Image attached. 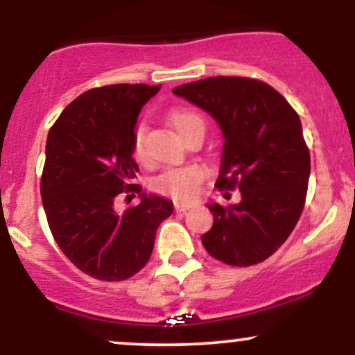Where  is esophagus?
Returning <instances> with one entry per match:
<instances>
[{
	"instance_id": "esophagus-1",
	"label": "esophagus",
	"mask_w": 355,
	"mask_h": 355,
	"mask_svg": "<svg viewBox=\"0 0 355 355\" xmlns=\"http://www.w3.org/2000/svg\"><path fill=\"white\" fill-rule=\"evenodd\" d=\"M191 203H187V202H175V210L177 211H187L191 209Z\"/></svg>"
}]
</instances>
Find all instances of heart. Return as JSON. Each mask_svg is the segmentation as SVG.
Returning a JSON list of instances; mask_svg holds the SVG:
<instances>
[{
  "label": "heart",
  "mask_w": 355,
  "mask_h": 355,
  "mask_svg": "<svg viewBox=\"0 0 355 355\" xmlns=\"http://www.w3.org/2000/svg\"><path fill=\"white\" fill-rule=\"evenodd\" d=\"M170 125L177 130L180 137H185L193 126L203 125L202 116L190 108H173L168 113ZM145 125L140 123L133 130L132 153L137 162H145ZM203 178H205V168L200 165H185L177 168H168L164 173L158 175L153 180V190L162 195L178 198V200H189L197 195Z\"/></svg>",
  "instance_id": "1"
}]
</instances>
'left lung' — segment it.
I'll use <instances>...</instances> for the list:
<instances>
[{"label":"left lung","instance_id":"8db88e82","mask_svg":"<svg viewBox=\"0 0 355 355\" xmlns=\"http://www.w3.org/2000/svg\"><path fill=\"white\" fill-rule=\"evenodd\" d=\"M217 120L223 150L218 190L242 200L210 203L214 225L205 250L227 266L248 267L277 252L299 222L307 197L311 155L300 118L270 85L243 76H210L173 88Z\"/></svg>","mask_w":355,"mask_h":355}]
</instances>
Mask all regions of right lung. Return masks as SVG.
<instances>
[{
    "label": "right lung",
    "mask_w": 355,
    "mask_h": 355,
    "mask_svg": "<svg viewBox=\"0 0 355 355\" xmlns=\"http://www.w3.org/2000/svg\"><path fill=\"white\" fill-rule=\"evenodd\" d=\"M162 85H108L81 93L61 112L46 140L42 198L48 225L64 255L81 272L120 282L146 266L158 225L172 202L141 195L125 211L115 210L121 193L141 187L132 157L133 130L141 107Z\"/></svg>",
    "instance_id": "add662e5"
}]
</instances>
